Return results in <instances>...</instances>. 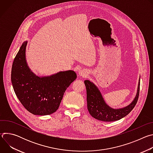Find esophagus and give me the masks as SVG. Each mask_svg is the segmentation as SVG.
<instances>
[{
  "label": "esophagus",
  "instance_id": "34e87169",
  "mask_svg": "<svg viewBox=\"0 0 153 153\" xmlns=\"http://www.w3.org/2000/svg\"><path fill=\"white\" fill-rule=\"evenodd\" d=\"M79 74L80 76H82V77H86V76L88 75L87 74V71H85V70H82L79 72Z\"/></svg>",
  "mask_w": 153,
  "mask_h": 153
}]
</instances>
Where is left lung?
Returning a JSON list of instances; mask_svg holds the SVG:
<instances>
[{"label": "left lung", "mask_w": 153, "mask_h": 153, "mask_svg": "<svg viewBox=\"0 0 153 153\" xmlns=\"http://www.w3.org/2000/svg\"><path fill=\"white\" fill-rule=\"evenodd\" d=\"M86 90L87 108L90 114L95 119L104 122L118 120L128 115L136 106L140 91V80L137 95L133 102L127 106L120 108H111L105 102L97 86L88 80L84 81Z\"/></svg>", "instance_id": "obj_1"}]
</instances>
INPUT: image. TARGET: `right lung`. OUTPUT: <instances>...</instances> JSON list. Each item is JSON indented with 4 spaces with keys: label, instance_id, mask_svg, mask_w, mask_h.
<instances>
[{
    "label": "right lung",
    "instance_id": "add662e5",
    "mask_svg": "<svg viewBox=\"0 0 153 153\" xmlns=\"http://www.w3.org/2000/svg\"><path fill=\"white\" fill-rule=\"evenodd\" d=\"M27 42L16 54L12 65L11 82L20 103L30 113L45 116L56 112L65 90L77 78L73 71L59 72L40 77L32 73L25 59Z\"/></svg>",
    "mask_w": 153,
    "mask_h": 153
}]
</instances>
